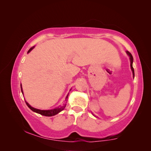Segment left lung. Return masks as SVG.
Segmentation results:
<instances>
[{
    "label": "left lung",
    "mask_w": 151,
    "mask_h": 151,
    "mask_svg": "<svg viewBox=\"0 0 151 151\" xmlns=\"http://www.w3.org/2000/svg\"><path fill=\"white\" fill-rule=\"evenodd\" d=\"M127 53L128 54V55H129L130 57V67H131V69H132V73H133V77H134V69L133 68V66H132V64H133V60H134V58H133V57H132V54L129 52L127 51Z\"/></svg>",
    "instance_id": "left-lung-1"
}]
</instances>
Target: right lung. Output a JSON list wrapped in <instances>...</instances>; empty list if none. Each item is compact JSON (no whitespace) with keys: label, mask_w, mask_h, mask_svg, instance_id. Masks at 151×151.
Instances as JSON below:
<instances>
[{"label":"right lung","mask_w":151,"mask_h":151,"mask_svg":"<svg viewBox=\"0 0 151 151\" xmlns=\"http://www.w3.org/2000/svg\"><path fill=\"white\" fill-rule=\"evenodd\" d=\"M34 47H31V48L28 50V53H29L31 51V50L34 48ZM21 92H22V95H23V91H22V88L21 84ZM70 90H71V89H70ZM68 94H69V93H68ZM68 94L67 95V96H66V98H65V99H67ZM25 102H26V104H27V106H28L31 109L32 111L35 112V113H38V114H40V115H42L46 116H52L55 115H57V114H58V113H60V111H62L63 110V109H64V108H65V106H66V104L64 103V104H63L62 105V106H59V107H57V108H55V109H50V110H42V109H36V108H33V107L31 106L30 105H29L28 103H27L26 101H25Z\"/></svg>","instance_id":"obj_1"}]
</instances>
